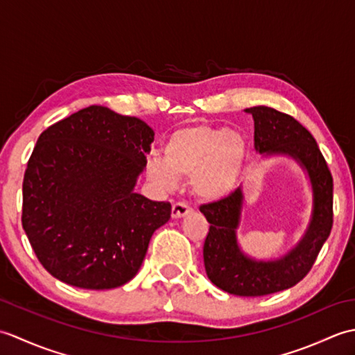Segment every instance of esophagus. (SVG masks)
<instances>
[{
  "instance_id": "esophagus-1",
  "label": "esophagus",
  "mask_w": 355,
  "mask_h": 355,
  "mask_svg": "<svg viewBox=\"0 0 355 355\" xmlns=\"http://www.w3.org/2000/svg\"><path fill=\"white\" fill-rule=\"evenodd\" d=\"M192 209L186 205V202H175V205L172 206V218H183L187 214H191Z\"/></svg>"
}]
</instances>
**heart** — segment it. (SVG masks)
I'll list each match as a JSON object with an SVG mask.
<instances>
[{"label": "heart", "instance_id": "1", "mask_svg": "<svg viewBox=\"0 0 355 355\" xmlns=\"http://www.w3.org/2000/svg\"><path fill=\"white\" fill-rule=\"evenodd\" d=\"M243 132L224 126L193 123L171 132L162 158L146 164L150 182L171 191L178 178L191 177L192 192L206 202L220 201L235 189L247 160Z\"/></svg>", "mask_w": 355, "mask_h": 355}]
</instances>
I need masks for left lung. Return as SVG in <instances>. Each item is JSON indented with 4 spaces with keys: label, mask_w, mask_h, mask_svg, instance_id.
I'll return each mask as SVG.
<instances>
[{
    "label": "left lung",
    "mask_w": 355,
    "mask_h": 355,
    "mask_svg": "<svg viewBox=\"0 0 355 355\" xmlns=\"http://www.w3.org/2000/svg\"><path fill=\"white\" fill-rule=\"evenodd\" d=\"M254 120L259 154L290 155L310 177L313 214L299 244L276 261H254L241 252L236 229L243 209L241 187L200 207L210 227L202 247L207 277L235 296H266L290 288L308 275L333 229V175L311 132L296 119L270 107L247 108Z\"/></svg>",
    "instance_id": "1"
}]
</instances>
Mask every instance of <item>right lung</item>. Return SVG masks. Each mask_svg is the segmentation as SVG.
Returning <instances> with one entry per match:
<instances>
[{
    "instance_id": "1",
    "label": "right lung",
    "mask_w": 355,
    "mask_h": 355,
    "mask_svg": "<svg viewBox=\"0 0 355 355\" xmlns=\"http://www.w3.org/2000/svg\"><path fill=\"white\" fill-rule=\"evenodd\" d=\"M154 131L101 105L49 126L22 182V229L49 273L69 285L110 290L137 275L171 202L134 192Z\"/></svg>"
}]
</instances>
